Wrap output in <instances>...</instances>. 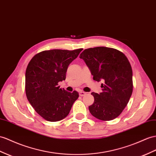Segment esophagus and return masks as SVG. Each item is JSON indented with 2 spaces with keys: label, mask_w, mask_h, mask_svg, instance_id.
Instances as JSON below:
<instances>
[{
  "label": "esophagus",
  "mask_w": 156,
  "mask_h": 156,
  "mask_svg": "<svg viewBox=\"0 0 156 156\" xmlns=\"http://www.w3.org/2000/svg\"><path fill=\"white\" fill-rule=\"evenodd\" d=\"M86 94V92H84V91H80L79 92V95H80V96H81V97H82V96H84V95Z\"/></svg>",
  "instance_id": "obj_1"
}]
</instances>
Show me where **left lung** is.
<instances>
[{
	"label": "left lung",
	"instance_id": "obj_1",
	"mask_svg": "<svg viewBox=\"0 0 156 156\" xmlns=\"http://www.w3.org/2000/svg\"><path fill=\"white\" fill-rule=\"evenodd\" d=\"M90 69L93 79L100 82L103 91L91 94L94 102L90 113L101 121H111L125 108L133 93V70L129 60L113 48L98 47L83 51L80 55Z\"/></svg>",
	"mask_w": 156,
	"mask_h": 156
}]
</instances>
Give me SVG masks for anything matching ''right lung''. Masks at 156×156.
Returning <instances> with one entry per match:
<instances>
[{"label":"right lung","instance_id":"right-lung-1","mask_svg":"<svg viewBox=\"0 0 156 156\" xmlns=\"http://www.w3.org/2000/svg\"><path fill=\"white\" fill-rule=\"evenodd\" d=\"M82 49H53L41 52L31 58L26 71V94L35 111L51 122L58 121L69 114L78 92L60 88L66 79L68 66Z\"/></svg>","mask_w":156,"mask_h":156}]
</instances>
